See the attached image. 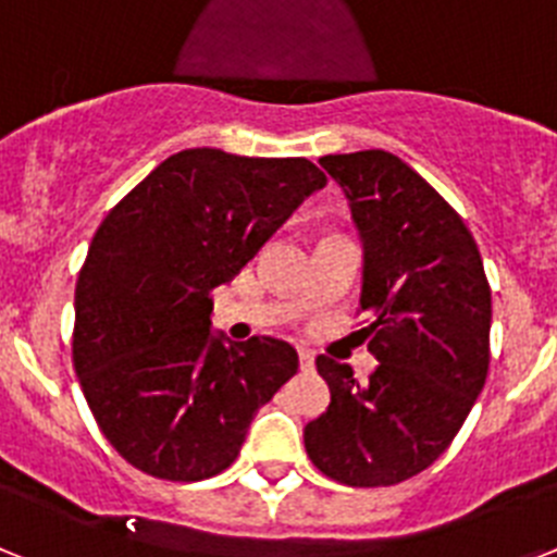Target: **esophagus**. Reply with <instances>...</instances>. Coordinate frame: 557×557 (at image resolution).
I'll list each match as a JSON object with an SVG mask.
<instances>
[{
  "label": "esophagus",
  "mask_w": 557,
  "mask_h": 557,
  "mask_svg": "<svg viewBox=\"0 0 557 557\" xmlns=\"http://www.w3.org/2000/svg\"><path fill=\"white\" fill-rule=\"evenodd\" d=\"M298 366H301L304 373L314 371V354L312 351H298Z\"/></svg>",
  "instance_id": "34e87169"
}]
</instances>
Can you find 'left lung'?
Instances as JSON below:
<instances>
[{
    "instance_id": "obj_1",
    "label": "left lung",
    "mask_w": 557,
    "mask_h": 557,
    "mask_svg": "<svg viewBox=\"0 0 557 557\" xmlns=\"http://www.w3.org/2000/svg\"><path fill=\"white\" fill-rule=\"evenodd\" d=\"M362 243L359 309L371 314L368 382L318 357L329 410L304 446L326 476L376 488L444 455L488 376L491 287L474 236L412 166L385 150L323 156Z\"/></svg>"
}]
</instances>
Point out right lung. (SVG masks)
Wrapping results in <instances>:
<instances>
[{"instance_id": "add662e5", "label": "right lung", "mask_w": 557, "mask_h": 557, "mask_svg": "<svg viewBox=\"0 0 557 557\" xmlns=\"http://www.w3.org/2000/svg\"><path fill=\"white\" fill-rule=\"evenodd\" d=\"M323 186L307 159L191 147L108 211L77 275L72 359L102 435L131 466L172 482L220 474L256 410L295 376L284 339L211 332V289Z\"/></svg>"}]
</instances>
